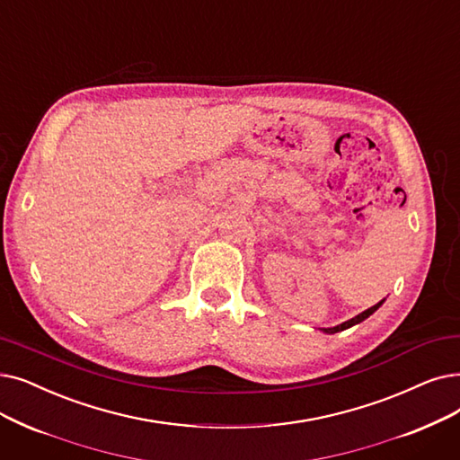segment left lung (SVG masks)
Returning a JSON list of instances; mask_svg holds the SVG:
<instances>
[{"mask_svg":"<svg viewBox=\"0 0 460 460\" xmlns=\"http://www.w3.org/2000/svg\"><path fill=\"white\" fill-rule=\"evenodd\" d=\"M385 301V298H384ZM384 301H379L377 305H374L372 308H368V310H365V312H361L358 315H355V317H351V319H348V322H344V323H341V325H336V327H327V329H322L323 332H327V334H334V332H341V331H346V329H349V327H353V325H357V323H361V322H365L367 317H370L379 306L384 305Z\"/></svg>","mask_w":460,"mask_h":460,"instance_id":"1","label":"left lung"}]
</instances>
